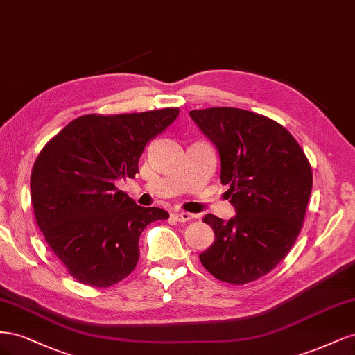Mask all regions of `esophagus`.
Instances as JSON below:
<instances>
[{"instance_id": "34e87169", "label": "esophagus", "mask_w": 355, "mask_h": 355, "mask_svg": "<svg viewBox=\"0 0 355 355\" xmlns=\"http://www.w3.org/2000/svg\"><path fill=\"white\" fill-rule=\"evenodd\" d=\"M173 216L176 218V220L179 222H189L196 218V214L192 213H187V211H175Z\"/></svg>"}]
</instances>
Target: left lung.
<instances>
[{"instance_id": "left-lung-1", "label": "left lung", "mask_w": 355, "mask_h": 355, "mask_svg": "<svg viewBox=\"0 0 355 355\" xmlns=\"http://www.w3.org/2000/svg\"><path fill=\"white\" fill-rule=\"evenodd\" d=\"M192 120L220 155V182L228 185L235 218L206 214L214 243L200 254L218 280L245 284L271 272L302 230L313 189V170L287 128L240 108L194 110Z\"/></svg>"}]
</instances>
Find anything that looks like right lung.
Here are the masks:
<instances>
[{
  "label": "right lung",
  "mask_w": 355,
  "mask_h": 355,
  "mask_svg": "<svg viewBox=\"0 0 355 355\" xmlns=\"http://www.w3.org/2000/svg\"><path fill=\"white\" fill-rule=\"evenodd\" d=\"M179 108L75 118L38 154L31 200L38 228L78 283L110 287L130 275L139 239L151 222L168 219L118 191L115 180L135 178L145 145L167 128Z\"/></svg>",
  "instance_id": "add662e5"
}]
</instances>
